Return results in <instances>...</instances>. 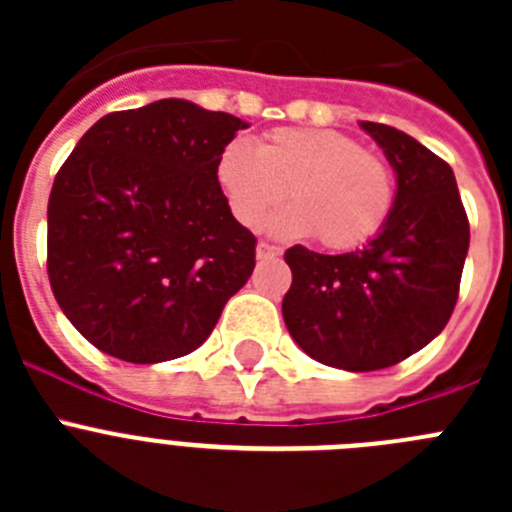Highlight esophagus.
<instances>
[{
	"instance_id": "esophagus-1",
	"label": "esophagus",
	"mask_w": 512,
	"mask_h": 512,
	"mask_svg": "<svg viewBox=\"0 0 512 512\" xmlns=\"http://www.w3.org/2000/svg\"><path fill=\"white\" fill-rule=\"evenodd\" d=\"M279 253H282V248H279V246H271V243H266V241H261L259 246H256V256H259V261L277 259Z\"/></svg>"
}]
</instances>
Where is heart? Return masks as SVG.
Instances as JSON below:
<instances>
[{
    "mask_svg": "<svg viewBox=\"0 0 512 512\" xmlns=\"http://www.w3.org/2000/svg\"><path fill=\"white\" fill-rule=\"evenodd\" d=\"M217 182L246 228H261L289 192L295 207L274 220V230L289 238L315 235L330 251L369 241L395 205L390 164L328 128H279L256 148L233 140L220 153Z\"/></svg>",
    "mask_w": 512,
    "mask_h": 512,
    "instance_id": "obj_1",
    "label": "heart"
}]
</instances>
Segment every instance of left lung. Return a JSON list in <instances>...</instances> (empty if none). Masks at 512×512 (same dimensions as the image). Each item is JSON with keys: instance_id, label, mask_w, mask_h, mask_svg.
Returning a JSON list of instances; mask_svg holds the SVG:
<instances>
[{"instance_id": "1", "label": "left lung", "mask_w": 512, "mask_h": 512, "mask_svg": "<svg viewBox=\"0 0 512 512\" xmlns=\"http://www.w3.org/2000/svg\"><path fill=\"white\" fill-rule=\"evenodd\" d=\"M397 176L395 205L372 241L351 253L292 246L284 325L325 366L377 372L446 328L469 251V220L451 166L402 130L359 122Z\"/></svg>"}]
</instances>
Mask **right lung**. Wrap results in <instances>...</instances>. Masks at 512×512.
Masks as SVG:
<instances>
[{
	"mask_svg": "<svg viewBox=\"0 0 512 512\" xmlns=\"http://www.w3.org/2000/svg\"><path fill=\"white\" fill-rule=\"evenodd\" d=\"M248 122L187 99L104 115L48 200V279L81 336L130 364L200 348L256 266L220 153Z\"/></svg>",
	"mask_w": 512,
	"mask_h": 512,
	"instance_id": "right-lung-1",
	"label": "right lung"
}]
</instances>
